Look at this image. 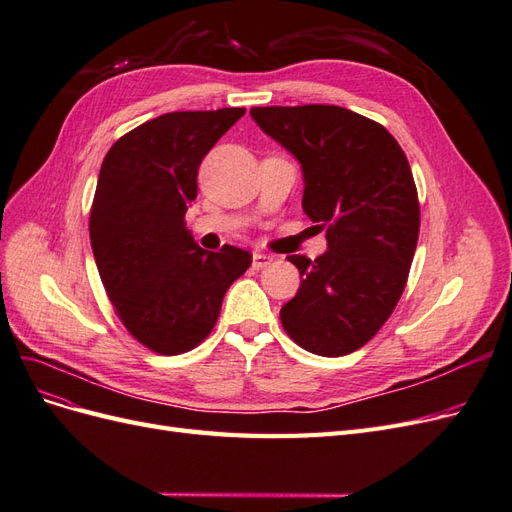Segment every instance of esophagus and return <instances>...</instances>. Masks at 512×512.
Listing matches in <instances>:
<instances>
[{"instance_id": "obj_1", "label": "esophagus", "mask_w": 512, "mask_h": 512, "mask_svg": "<svg viewBox=\"0 0 512 512\" xmlns=\"http://www.w3.org/2000/svg\"><path fill=\"white\" fill-rule=\"evenodd\" d=\"M271 260H273V256H269V254L254 252V256H252V265H254V269H262V267H267Z\"/></svg>"}]
</instances>
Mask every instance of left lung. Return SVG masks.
<instances>
[{"label":"left lung","instance_id":"8db88e82","mask_svg":"<svg viewBox=\"0 0 512 512\" xmlns=\"http://www.w3.org/2000/svg\"><path fill=\"white\" fill-rule=\"evenodd\" d=\"M250 113L301 162L303 211L329 243L316 260L288 256L301 286L282 327L307 352L350 354L382 329L408 282L421 207L406 153L378 121L342 106Z\"/></svg>","mask_w":512,"mask_h":512}]
</instances>
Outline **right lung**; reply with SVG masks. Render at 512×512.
Here are the masks:
<instances>
[{
	"label": "right lung",
	"mask_w": 512,
	"mask_h": 512,
	"mask_svg": "<svg viewBox=\"0 0 512 512\" xmlns=\"http://www.w3.org/2000/svg\"><path fill=\"white\" fill-rule=\"evenodd\" d=\"M245 108L149 119L108 149L89 213L100 280L123 327L151 352L205 342L230 284L252 265L235 245L207 252L185 228L198 166Z\"/></svg>",
	"instance_id": "obj_1"
}]
</instances>
